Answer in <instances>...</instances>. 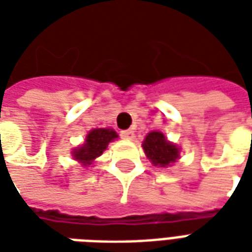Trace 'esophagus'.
Segmentation results:
<instances>
[{"label":"esophagus","instance_id":"obj_1","mask_svg":"<svg viewBox=\"0 0 252 252\" xmlns=\"http://www.w3.org/2000/svg\"><path fill=\"white\" fill-rule=\"evenodd\" d=\"M120 136L123 137V139L129 140V139H132V137H133V131H132V129H126V131H121Z\"/></svg>","mask_w":252,"mask_h":252}]
</instances>
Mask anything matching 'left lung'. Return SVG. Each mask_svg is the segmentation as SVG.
Returning a JSON list of instances; mask_svg holds the SVG:
<instances>
[{"mask_svg": "<svg viewBox=\"0 0 252 252\" xmlns=\"http://www.w3.org/2000/svg\"><path fill=\"white\" fill-rule=\"evenodd\" d=\"M143 148L153 164L159 167H166L178 158V148L167 142L162 132H150L143 143Z\"/></svg>", "mask_w": 252, "mask_h": 252, "instance_id": "8db88e82", "label": "left lung"}]
</instances>
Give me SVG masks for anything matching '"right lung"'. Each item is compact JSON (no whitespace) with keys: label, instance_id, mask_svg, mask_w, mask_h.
<instances>
[{"label":"right lung","instance_id":"add662e5","mask_svg":"<svg viewBox=\"0 0 252 252\" xmlns=\"http://www.w3.org/2000/svg\"><path fill=\"white\" fill-rule=\"evenodd\" d=\"M116 137H117V133L113 129H105V128L93 129L88 133L86 142L82 147L72 151V157L83 163V166L92 164L94 159L104 153L109 142L115 140Z\"/></svg>","mask_w":252,"mask_h":252}]
</instances>
